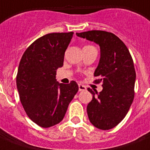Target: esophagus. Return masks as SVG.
Wrapping results in <instances>:
<instances>
[{
    "instance_id": "34e87169",
    "label": "esophagus",
    "mask_w": 150,
    "mask_h": 150,
    "mask_svg": "<svg viewBox=\"0 0 150 150\" xmlns=\"http://www.w3.org/2000/svg\"><path fill=\"white\" fill-rule=\"evenodd\" d=\"M86 89V86L82 84H79V91H85Z\"/></svg>"
}]
</instances>
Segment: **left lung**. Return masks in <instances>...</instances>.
Returning <instances> with one entry per match:
<instances>
[{
	"label": "left lung",
	"mask_w": 150,
	"mask_h": 150,
	"mask_svg": "<svg viewBox=\"0 0 150 150\" xmlns=\"http://www.w3.org/2000/svg\"><path fill=\"white\" fill-rule=\"evenodd\" d=\"M76 35L100 46L94 82H102L103 90L97 93L88 88L93 100L87 106V114L96 128L109 130L123 120L134 100L136 74L132 57L123 41L112 33L91 30Z\"/></svg>",
	"instance_id": "1"
}]
</instances>
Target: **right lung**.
<instances>
[{
    "label": "right lung",
    "instance_id": "1",
    "mask_svg": "<svg viewBox=\"0 0 150 150\" xmlns=\"http://www.w3.org/2000/svg\"><path fill=\"white\" fill-rule=\"evenodd\" d=\"M73 34L53 33L41 36L27 48L20 61L16 76L20 100L28 117L42 128L63 120L79 90L75 81L65 85L56 80Z\"/></svg>",
    "mask_w": 150,
    "mask_h": 150
}]
</instances>
